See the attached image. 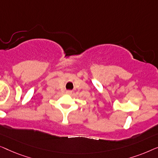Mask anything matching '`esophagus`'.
I'll list each match as a JSON object with an SVG mask.
<instances>
[{
  "label": "esophagus",
  "instance_id": "1",
  "mask_svg": "<svg viewBox=\"0 0 158 158\" xmlns=\"http://www.w3.org/2000/svg\"><path fill=\"white\" fill-rule=\"evenodd\" d=\"M66 93H67V94H72V91H70V90L66 91Z\"/></svg>",
  "mask_w": 158,
  "mask_h": 158
}]
</instances>
